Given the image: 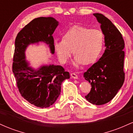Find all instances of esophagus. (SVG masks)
Here are the masks:
<instances>
[{
  "label": "esophagus",
  "instance_id": "34e87169",
  "mask_svg": "<svg viewBox=\"0 0 133 133\" xmlns=\"http://www.w3.org/2000/svg\"><path fill=\"white\" fill-rule=\"evenodd\" d=\"M71 76L72 78H73V79H78V76H77V74H75V73H71Z\"/></svg>",
  "mask_w": 133,
  "mask_h": 133
}]
</instances>
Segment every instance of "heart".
Returning a JSON list of instances; mask_svg holds the SVG:
<instances>
[{"mask_svg":"<svg viewBox=\"0 0 133 133\" xmlns=\"http://www.w3.org/2000/svg\"><path fill=\"white\" fill-rule=\"evenodd\" d=\"M104 35L101 30L76 25L69 29L62 40H55L54 49L61 63L68 62L75 54L72 64L75 67L89 64L97 60L103 49Z\"/></svg>","mask_w":133,"mask_h":133,"instance_id":"heart-1","label":"heart"}]
</instances>
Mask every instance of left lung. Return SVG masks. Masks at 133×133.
Masks as SVG:
<instances>
[{
	"label": "left lung",
	"mask_w": 133,
	"mask_h": 133,
	"mask_svg": "<svg viewBox=\"0 0 133 133\" xmlns=\"http://www.w3.org/2000/svg\"><path fill=\"white\" fill-rule=\"evenodd\" d=\"M93 15L101 24L106 49L99 60L84 73V79L92 86L85 97L93 104L102 105L112 100L124 83V42L110 20L101 14Z\"/></svg>",
	"instance_id": "1"
}]
</instances>
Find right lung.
<instances>
[{
	"label": "right lung",
	"mask_w": 133,
	"mask_h": 133,
	"mask_svg": "<svg viewBox=\"0 0 133 133\" xmlns=\"http://www.w3.org/2000/svg\"><path fill=\"white\" fill-rule=\"evenodd\" d=\"M58 25L59 22L52 17L36 18L18 33L15 41L12 71L18 89L25 99L38 108H48L56 101L62 82L70 75L61 65L45 64L33 68L25 59V51L30 44L44 42L54 54L52 34Z\"/></svg>",
	"instance_id": "1"
}]
</instances>
